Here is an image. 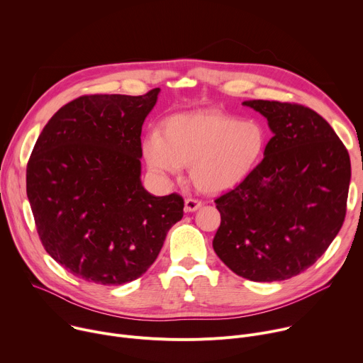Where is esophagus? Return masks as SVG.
Instances as JSON below:
<instances>
[{
	"instance_id": "esophagus-1",
	"label": "esophagus",
	"mask_w": 363,
	"mask_h": 363,
	"mask_svg": "<svg viewBox=\"0 0 363 363\" xmlns=\"http://www.w3.org/2000/svg\"><path fill=\"white\" fill-rule=\"evenodd\" d=\"M202 208V202L197 199H186L184 200V211L186 212H196L197 209Z\"/></svg>"
}]
</instances>
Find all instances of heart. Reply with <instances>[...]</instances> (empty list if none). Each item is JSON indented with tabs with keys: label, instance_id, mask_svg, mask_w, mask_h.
Instances as JSON below:
<instances>
[{
	"label": "heart",
	"instance_id": "1",
	"mask_svg": "<svg viewBox=\"0 0 363 363\" xmlns=\"http://www.w3.org/2000/svg\"><path fill=\"white\" fill-rule=\"evenodd\" d=\"M265 133L255 121H240L215 109L169 116L161 135L150 133L143 154L151 172L177 174L190 166V180L205 193H222L242 183L258 166Z\"/></svg>",
	"mask_w": 363,
	"mask_h": 363
}]
</instances>
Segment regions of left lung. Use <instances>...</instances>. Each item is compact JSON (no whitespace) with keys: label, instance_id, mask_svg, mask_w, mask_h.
<instances>
[{"label":"left lung","instance_id":"obj_1","mask_svg":"<svg viewBox=\"0 0 363 363\" xmlns=\"http://www.w3.org/2000/svg\"><path fill=\"white\" fill-rule=\"evenodd\" d=\"M267 118L274 137L254 172L215 200L216 255L257 283L291 278L311 267L339 233L350 158L326 119L310 108L245 101Z\"/></svg>","mask_w":363,"mask_h":363}]
</instances>
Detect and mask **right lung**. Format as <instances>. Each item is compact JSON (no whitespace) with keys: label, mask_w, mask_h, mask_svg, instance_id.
Returning <instances> with one entry per match:
<instances>
[{"label":"right lung","mask_w":363,"mask_h":363,"mask_svg":"<svg viewBox=\"0 0 363 363\" xmlns=\"http://www.w3.org/2000/svg\"><path fill=\"white\" fill-rule=\"evenodd\" d=\"M158 94L66 104L28 160L27 197L40 240L89 283L121 286L141 277L183 218L182 196H154L141 183V128Z\"/></svg>","instance_id":"1"}]
</instances>
